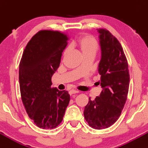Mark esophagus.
Returning a JSON list of instances; mask_svg holds the SVG:
<instances>
[{
    "label": "esophagus",
    "instance_id": "1",
    "mask_svg": "<svg viewBox=\"0 0 148 148\" xmlns=\"http://www.w3.org/2000/svg\"><path fill=\"white\" fill-rule=\"evenodd\" d=\"M79 91H78V90H71V91H69V94H71V95H72V94H77V93H79Z\"/></svg>",
    "mask_w": 148,
    "mask_h": 148
}]
</instances>
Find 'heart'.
<instances>
[{"label": "heart", "instance_id": "1", "mask_svg": "<svg viewBox=\"0 0 148 148\" xmlns=\"http://www.w3.org/2000/svg\"><path fill=\"white\" fill-rule=\"evenodd\" d=\"M76 46L79 48L83 56L96 54L98 50V42L93 36L90 35H84L80 37L76 43ZM68 52V49H65L64 55H66Z\"/></svg>", "mask_w": 148, "mask_h": 148}]
</instances>
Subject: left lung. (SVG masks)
<instances>
[{"label": "left lung", "instance_id": "1", "mask_svg": "<svg viewBox=\"0 0 148 148\" xmlns=\"http://www.w3.org/2000/svg\"><path fill=\"white\" fill-rule=\"evenodd\" d=\"M101 58L98 71L102 88L99 97L89 99L84 117L90 127L106 129L118 120L125 106L129 90L130 74L127 60L119 41L108 30L97 29Z\"/></svg>", "mask_w": 148, "mask_h": 148}]
</instances>
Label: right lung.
I'll return each mask as SVG.
<instances>
[{
	"mask_svg": "<svg viewBox=\"0 0 148 148\" xmlns=\"http://www.w3.org/2000/svg\"><path fill=\"white\" fill-rule=\"evenodd\" d=\"M69 39L66 33L42 30L31 38L23 53L19 65L21 99L29 118L42 129L59 125L70 100L67 91L51 88V76Z\"/></svg>",
	"mask_w": 148,
	"mask_h": 148,
	"instance_id": "obj_1",
	"label": "right lung"
}]
</instances>
